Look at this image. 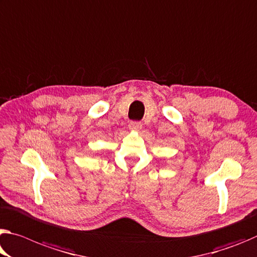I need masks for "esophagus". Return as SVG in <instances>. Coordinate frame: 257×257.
Segmentation results:
<instances>
[{"label": "esophagus", "instance_id": "obj_1", "mask_svg": "<svg viewBox=\"0 0 257 257\" xmlns=\"http://www.w3.org/2000/svg\"><path fill=\"white\" fill-rule=\"evenodd\" d=\"M142 128V123L141 122H136V121H132L129 123V129L132 130V132H138V130H141Z\"/></svg>", "mask_w": 257, "mask_h": 257}]
</instances>
